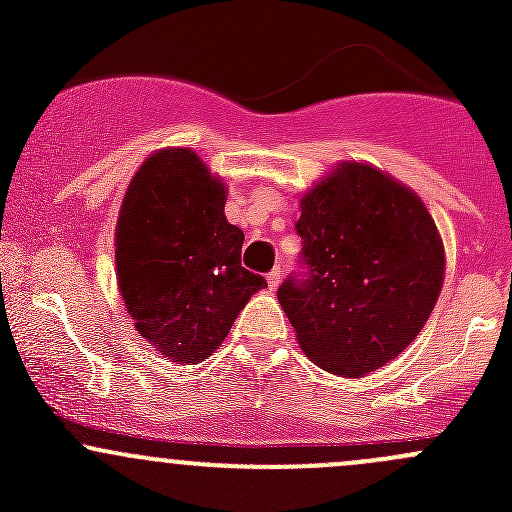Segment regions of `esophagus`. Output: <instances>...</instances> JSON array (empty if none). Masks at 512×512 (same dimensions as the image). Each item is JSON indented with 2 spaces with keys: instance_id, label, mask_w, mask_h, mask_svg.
<instances>
[{
  "instance_id": "34e87169",
  "label": "esophagus",
  "mask_w": 512,
  "mask_h": 512,
  "mask_svg": "<svg viewBox=\"0 0 512 512\" xmlns=\"http://www.w3.org/2000/svg\"><path fill=\"white\" fill-rule=\"evenodd\" d=\"M280 280H282V272H280V267H275V270H272L270 275H267V287H270L272 292H275V289L280 287Z\"/></svg>"
}]
</instances>
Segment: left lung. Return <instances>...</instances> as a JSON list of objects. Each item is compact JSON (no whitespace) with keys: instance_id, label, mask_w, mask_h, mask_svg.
<instances>
[{"instance_id":"obj_1","label":"left lung","mask_w":512,"mask_h":512,"mask_svg":"<svg viewBox=\"0 0 512 512\" xmlns=\"http://www.w3.org/2000/svg\"><path fill=\"white\" fill-rule=\"evenodd\" d=\"M302 275L277 289L304 354L364 376L418 337L443 287V242L421 198L364 163H339L302 198Z\"/></svg>"}]
</instances>
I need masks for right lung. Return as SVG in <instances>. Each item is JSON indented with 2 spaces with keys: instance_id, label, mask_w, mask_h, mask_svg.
<instances>
[{
  "instance_id": "add662e5",
  "label": "right lung",
  "mask_w": 512,
  "mask_h": 512,
  "mask_svg": "<svg viewBox=\"0 0 512 512\" xmlns=\"http://www.w3.org/2000/svg\"><path fill=\"white\" fill-rule=\"evenodd\" d=\"M225 183L190 148L153 153L133 175L116 225L118 289L138 334L180 364L223 344L265 277L245 270Z\"/></svg>"
}]
</instances>
